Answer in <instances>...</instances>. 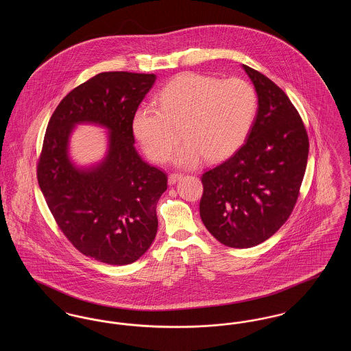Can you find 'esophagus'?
<instances>
[{
    "label": "esophagus",
    "mask_w": 351,
    "mask_h": 351,
    "mask_svg": "<svg viewBox=\"0 0 351 351\" xmlns=\"http://www.w3.org/2000/svg\"><path fill=\"white\" fill-rule=\"evenodd\" d=\"M182 179V173H169L168 176V184L173 185L176 182H179Z\"/></svg>",
    "instance_id": "obj_1"
}]
</instances>
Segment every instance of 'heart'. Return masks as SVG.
<instances>
[{
    "mask_svg": "<svg viewBox=\"0 0 351 351\" xmlns=\"http://www.w3.org/2000/svg\"><path fill=\"white\" fill-rule=\"evenodd\" d=\"M158 99L160 106L145 104L135 110L133 133L151 160L165 163L180 129L184 142L173 155L180 167L232 156L250 133L258 110V95L246 80L196 72L171 79Z\"/></svg>",
    "mask_w": 351,
    "mask_h": 351,
    "instance_id": "obj_1",
    "label": "heart"
}]
</instances>
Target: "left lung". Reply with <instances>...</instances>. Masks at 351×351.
Wrapping results in <instances>:
<instances>
[{"mask_svg": "<svg viewBox=\"0 0 351 351\" xmlns=\"http://www.w3.org/2000/svg\"><path fill=\"white\" fill-rule=\"evenodd\" d=\"M258 110L242 147L201 176L200 217L217 241L249 249L291 216L305 173L309 141L296 108L263 73L242 64Z\"/></svg>", "mask_w": 351, "mask_h": 351, "instance_id": "1", "label": "left lung"}]
</instances>
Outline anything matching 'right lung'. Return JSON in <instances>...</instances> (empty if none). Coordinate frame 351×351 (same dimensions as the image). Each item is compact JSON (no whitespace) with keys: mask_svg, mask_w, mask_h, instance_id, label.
<instances>
[{"mask_svg":"<svg viewBox=\"0 0 351 351\" xmlns=\"http://www.w3.org/2000/svg\"><path fill=\"white\" fill-rule=\"evenodd\" d=\"M155 80L154 73H99L71 90L47 125L36 169L40 191L68 241L102 263H133L158 232L156 204L167 175L139 156L132 126ZM79 123L108 129L107 155L90 168L69 158V138Z\"/></svg>","mask_w":351,"mask_h":351,"instance_id":"obj_1","label":"right lung"}]
</instances>
